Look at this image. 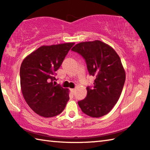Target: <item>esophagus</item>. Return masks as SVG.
<instances>
[{
  "mask_svg": "<svg viewBox=\"0 0 150 150\" xmlns=\"http://www.w3.org/2000/svg\"><path fill=\"white\" fill-rule=\"evenodd\" d=\"M70 91H71V92L73 94H74V93H75V89H74V88H71V89H70Z\"/></svg>",
  "mask_w": 150,
  "mask_h": 150,
  "instance_id": "esophagus-1",
  "label": "esophagus"
}]
</instances>
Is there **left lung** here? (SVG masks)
Listing matches in <instances>:
<instances>
[{
    "label": "left lung",
    "mask_w": 150,
    "mask_h": 150,
    "mask_svg": "<svg viewBox=\"0 0 150 150\" xmlns=\"http://www.w3.org/2000/svg\"><path fill=\"white\" fill-rule=\"evenodd\" d=\"M71 51L85 60L93 86L86 87L87 95L78 101L84 114L99 118L109 113L120 98L126 75L120 58L111 47L100 40L76 45Z\"/></svg>",
    "instance_id": "left-lung-1"
}]
</instances>
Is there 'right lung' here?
<instances>
[{"label":"right lung","mask_w":150,"mask_h":150,"mask_svg":"<svg viewBox=\"0 0 150 150\" xmlns=\"http://www.w3.org/2000/svg\"><path fill=\"white\" fill-rule=\"evenodd\" d=\"M74 43L42 46L23 59L21 65V88L30 108L42 117L61 114L69 100L68 88L55 84L60 68Z\"/></svg>","instance_id":"obj_1"}]
</instances>
